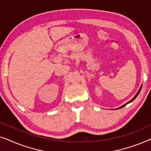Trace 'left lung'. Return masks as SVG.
Listing matches in <instances>:
<instances>
[{"label": "left lung", "mask_w": 151, "mask_h": 151, "mask_svg": "<svg viewBox=\"0 0 151 151\" xmlns=\"http://www.w3.org/2000/svg\"><path fill=\"white\" fill-rule=\"evenodd\" d=\"M142 86H141V87H140V88H139V91H138V92L137 93V94H136V95H135V97H134V98H133V99H132V100H131V101H129V102H127V104H124V105H123V106H122L121 107H119V108H122V107H124V106H126V105H127V104H129V103H130V102H133V101L134 100H135V99L136 98H137V96H138V95H139V92H140V91H141Z\"/></svg>", "instance_id": "obj_1"}]
</instances>
